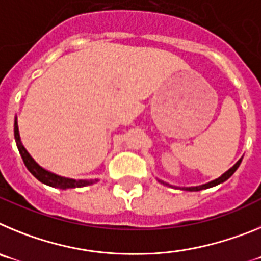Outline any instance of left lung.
Returning a JSON list of instances; mask_svg holds the SVG:
<instances>
[{
	"label": "left lung",
	"mask_w": 261,
	"mask_h": 261,
	"mask_svg": "<svg viewBox=\"0 0 261 261\" xmlns=\"http://www.w3.org/2000/svg\"><path fill=\"white\" fill-rule=\"evenodd\" d=\"M241 162H242V158L239 159L238 162L235 163V165L232 166V167L230 168V170H227V171H226L225 174L221 175V176L218 177V179H216V180H212V181H209V183L202 184V186H199V187H186V188H183V190H186V191H201V190H206V188H212V187H214V186H218V184H221V183H223V181L227 180V179H229V177L231 176V175L234 174L235 171H237V168L239 167ZM159 181H161V180H159ZM161 183H163V184H166V186H168V184L165 183V181H161Z\"/></svg>",
	"instance_id": "left-lung-1"
}]
</instances>
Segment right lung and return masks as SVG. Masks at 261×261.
<instances>
[{"label":"right lung","instance_id":"obj_1","mask_svg":"<svg viewBox=\"0 0 261 261\" xmlns=\"http://www.w3.org/2000/svg\"><path fill=\"white\" fill-rule=\"evenodd\" d=\"M14 137H15L18 150H19L20 156H22L23 162L26 165L27 170H29L39 181H41V183H44L50 187H55V188H60V190H66V188H81V187L91 186V184H94L95 181H98L96 179L95 180H75V179H69V177L60 176V175L53 174V172L47 171L45 168L40 167V166L32 159V156L30 155L29 151L24 149V146H23L22 142H20L17 117H15V121H14Z\"/></svg>","mask_w":261,"mask_h":261}]
</instances>
